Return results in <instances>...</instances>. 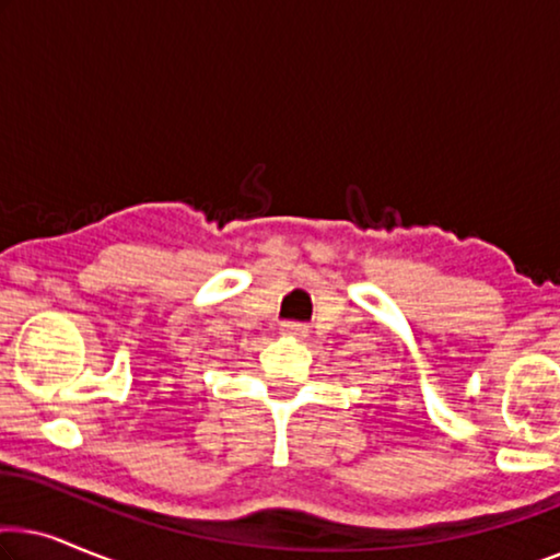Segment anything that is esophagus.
<instances>
[{
	"label": "esophagus",
	"instance_id": "esophagus-1",
	"mask_svg": "<svg viewBox=\"0 0 560 560\" xmlns=\"http://www.w3.org/2000/svg\"><path fill=\"white\" fill-rule=\"evenodd\" d=\"M280 334L290 336V339H305V336H308V328L303 324H295V320H288V324L280 326Z\"/></svg>",
	"mask_w": 560,
	"mask_h": 560
}]
</instances>
